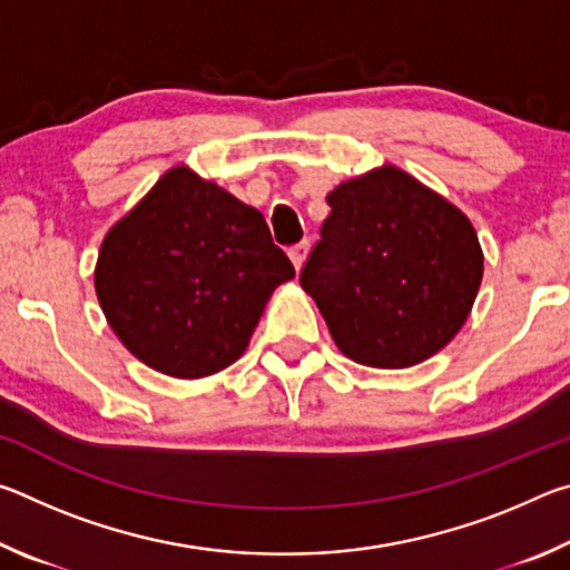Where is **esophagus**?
I'll return each instance as SVG.
<instances>
[{
  "label": "esophagus",
  "instance_id": "obj_1",
  "mask_svg": "<svg viewBox=\"0 0 570 570\" xmlns=\"http://www.w3.org/2000/svg\"><path fill=\"white\" fill-rule=\"evenodd\" d=\"M306 254H308V240H306V238H304V240H298L296 246L288 248V258H292V264H294L296 272H298V268H302Z\"/></svg>",
  "mask_w": 570,
  "mask_h": 570
}]
</instances>
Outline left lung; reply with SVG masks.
Here are the masks:
<instances>
[{
	"instance_id": "8db88e82",
	"label": "left lung",
	"mask_w": 570,
	"mask_h": 570,
	"mask_svg": "<svg viewBox=\"0 0 570 570\" xmlns=\"http://www.w3.org/2000/svg\"><path fill=\"white\" fill-rule=\"evenodd\" d=\"M298 284L350 360L400 370L440 352L465 324L482 278L475 228L397 168L346 180Z\"/></svg>"
}]
</instances>
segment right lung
Instances as JSON below:
<instances>
[{
	"label": "right lung",
	"instance_id": "obj_1",
	"mask_svg": "<svg viewBox=\"0 0 570 570\" xmlns=\"http://www.w3.org/2000/svg\"><path fill=\"white\" fill-rule=\"evenodd\" d=\"M292 276L256 208L173 168L105 236L95 292L140 362L193 380L244 354L268 296Z\"/></svg>",
	"mask_w": 570,
	"mask_h": 570
}]
</instances>
